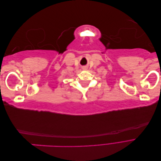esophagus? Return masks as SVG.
<instances>
[{
	"instance_id": "esophagus-1",
	"label": "esophagus",
	"mask_w": 161,
	"mask_h": 161,
	"mask_svg": "<svg viewBox=\"0 0 161 161\" xmlns=\"http://www.w3.org/2000/svg\"><path fill=\"white\" fill-rule=\"evenodd\" d=\"M82 70H86V67L85 66V67L82 68Z\"/></svg>"
}]
</instances>
